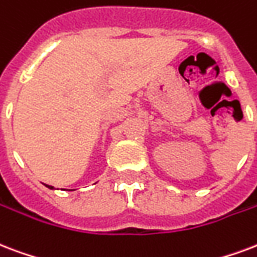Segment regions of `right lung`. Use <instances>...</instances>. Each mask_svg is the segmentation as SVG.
<instances>
[{"instance_id": "1", "label": "right lung", "mask_w": 257, "mask_h": 257, "mask_svg": "<svg viewBox=\"0 0 257 257\" xmlns=\"http://www.w3.org/2000/svg\"><path fill=\"white\" fill-rule=\"evenodd\" d=\"M47 187H48V189H54V187H52V186H48V185H46Z\"/></svg>"}]
</instances>
